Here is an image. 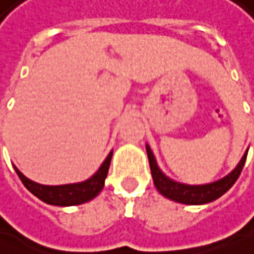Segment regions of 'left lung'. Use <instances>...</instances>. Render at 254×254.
<instances>
[{"instance_id":"left-lung-1","label":"left lung","mask_w":254,"mask_h":254,"mask_svg":"<svg viewBox=\"0 0 254 254\" xmlns=\"http://www.w3.org/2000/svg\"><path fill=\"white\" fill-rule=\"evenodd\" d=\"M147 150V157H149V163H150V171H152V176H153V182L156 190H159L163 196L181 202V204H190V205H199V204H207L211 202L217 198H220L223 193H226L227 190H230L234 182L239 179L240 173L243 171V166L246 163V157L247 153L243 156V159L240 160V163L237 165V168L227 175L226 178L214 182V184H208V185H198V187H190V185H184V184H178L173 182L172 179L166 178L162 171L157 168L154 156L150 150V147H146Z\"/></svg>"}]
</instances>
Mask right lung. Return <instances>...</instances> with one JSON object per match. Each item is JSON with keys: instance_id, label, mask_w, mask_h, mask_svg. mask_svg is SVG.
Returning a JSON list of instances; mask_svg holds the SVG:
<instances>
[{"instance_id": "add662e5", "label": "right lung", "mask_w": 254, "mask_h": 254, "mask_svg": "<svg viewBox=\"0 0 254 254\" xmlns=\"http://www.w3.org/2000/svg\"><path fill=\"white\" fill-rule=\"evenodd\" d=\"M111 156H113V152L107 156V159L101 165L98 172L92 178H89L88 181L81 182V184H72V185H61V187L40 185V184H36V182L27 179L17 168H14V169L18 175V178L21 179V182L24 184V187L33 195H36L39 199L45 201L46 204L59 205V207L78 205V204H83V202L95 198L101 192V190L104 188V181H105L108 169H110Z\"/></svg>"}]
</instances>
